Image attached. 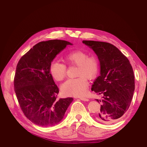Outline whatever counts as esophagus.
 Returning <instances> with one entry per match:
<instances>
[{"instance_id": "34e87169", "label": "esophagus", "mask_w": 147, "mask_h": 147, "mask_svg": "<svg viewBox=\"0 0 147 147\" xmlns=\"http://www.w3.org/2000/svg\"><path fill=\"white\" fill-rule=\"evenodd\" d=\"M80 99L82 100H83V101H88V100H88V98H84V97H80Z\"/></svg>"}]
</instances>
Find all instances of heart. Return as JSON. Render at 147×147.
<instances>
[{"mask_svg":"<svg viewBox=\"0 0 147 147\" xmlns=\"http://www.w3.org/2000/svg\"><path fill=\"white\" fill-rule=\"evenodd\" d=\"M87 53L75 51L68 53L64 59L68 64L78 66L76 76L78 78L69 79L62 84L61 92L67 96H82L85 95L88 83L87 79L92 80L96 76L99 69L98 59L94 56L88 57ZM50 73L55 80L60 82L66 74V67L64 64L57 61L52 62L50 65Z\"/></svg>","mask_w":147,"mask_h":147,"instance_id":"obj_1","label":"heart"}]
</instances>
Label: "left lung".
<instances>
[{"label": "left lung", "mask_w": 147, "mask_h": 147, "mask_svg": "<svg viewBox=\"0 0 147 147\" xmlns=\"http://www.w3.org/2000/svg\"><path fill=\"white\" fill-rule=\"evenodd\" d=\"M97 55L100 65V76L92 90L102 96L100 109L96 119L104 124L116 122L128 109L135 91V76L128 59L111 43L83 40ZM100 104V102H99Z\"/></svg>", "instance_id": "1"}]
</instances>
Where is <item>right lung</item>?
<instances>
[{"mask_svg":"<svg viewBox=\"0 0 147 147\" xmlns=\"http://www.w3.org/2000/svg\"><path fill=\"white\" fill-rule=\"evenodd\" d=\"M71 43L51 40L37 43L19 61L14 80V91L24 115L36 125L59 124L73 98L57 99L59 88L50 73V65Z\"/></svg>","mask_w":147,"mask_h":147,"instance_id":"obj_1","label":"right lung"}]
</instances>
